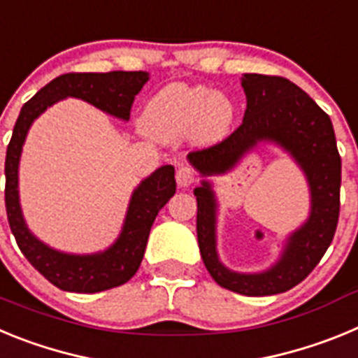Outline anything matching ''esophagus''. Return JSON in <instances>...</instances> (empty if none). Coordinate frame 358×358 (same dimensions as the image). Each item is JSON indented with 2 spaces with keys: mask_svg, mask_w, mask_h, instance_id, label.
Instances as JSON below:
<instances>
[{
  "mask_svg": "<svg viewBox=\"0 0 358 358\" xmlns=\"http://www.w3.org/2000/svg\"><path fill=\"white\" fill-rule=\"evenodd\" d=\"M176 181H177V185L181 186V188H186V186L192 185V182L195 181L194 169H189V166H181V169L177 170V173H176Z\"/></svg>",
  "mask_w": 358,
  "mask_h": 358,
  "instance_id": "34e87169",
  "label": "esophagus"
}]
</instances>
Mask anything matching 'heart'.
<instances>
[{"instance_id":"obj_1","label":"heart","mask_w":358,"mask_h":358,"mask_svg":"<svg viewBox=\"0 0 358 358\" xmlns=\"http://www.w3.org/2000/svg\"><path fill=\"white\" fill-rule=\"evenodd\" d=\"M235 113V103L222 91L176 82L145 103L141 125L159 140H177L192 132L201 143H213L226 138Z\"/></svg>"}]
</instances>
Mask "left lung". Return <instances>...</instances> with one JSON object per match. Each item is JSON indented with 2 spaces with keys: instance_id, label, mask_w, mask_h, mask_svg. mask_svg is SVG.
Wrapping results in <instances>:
<instances>
[{
  "instance_id": "8db88e82",
  "label": "left lung",
  "mask_w": 358,
  "mask_h": 358,
  "mask_svg": "<svg viewBox=\"0 0 358 358\" xmlns=\"http://www.w3.org/2000/svg\"><path fill=\"white\" fill-rule=\"evenodd\" d=\"M248 100L243 122L215 147L188 154L202 181L197 197V240L202 262L218 285L243 296H273L301 283L330 248L339 220L341 156L330 116L294 82L283 77L243 73ZM274 144L287 151L309 185L307 220L284 243L278 260L258 273L226 268L216 249L217 201L208 176L230 171L258 144Z\"/></svg>"
}]
</instances>
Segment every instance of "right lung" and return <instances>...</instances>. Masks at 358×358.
I'll return each instance as SVG.
<instances>
[{"label":"right lung","instance_id":"right-lung-1","mask_svg":"<svg viewBox=\"0 0 358 358\" xmlns=\"http://www.w3.org/2000/svg\"><path fill=\"white\" fill-rule=\"evenodd\" d=\"M147 71L66 73L53 78L23 106L5 159V204L19 249L50 283L68 292L93 294L127 283L143 260L150 227L161 208L176 194V170L163 164L136 186L118 238L103 251L75 255L37 238L24 220L19 201V161L31 123L64 98H78L106 115L129 122L134 96L148 80Z\"/></svg>","mask_w":358,"mask_h":358}]
</instances>
